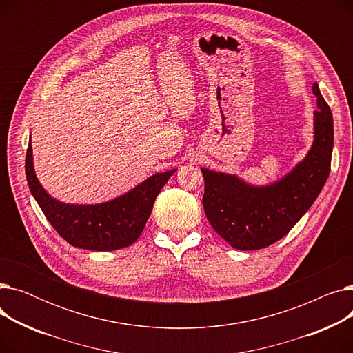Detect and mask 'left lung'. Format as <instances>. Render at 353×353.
<instances>
[{
    "label": "left lung",
    "instance_id": "left-lung-1",
    "mask_svg": "<svg viewBox=\"0 0 353 353\" xmlns=\"http://www.w3.org/2000/svg\"><path fill=\"white\" fill-rule=\"evenodd\" d=\"M314 141L306 159L268 188H252L234 176L201 169L203 208L212 228L239 250H257L286 236L318 199L329 177L333 148L332 111L313 84Z\"/></svg>",
    "mask_w": 353,
    "mask_h": 353
}]
</instances>
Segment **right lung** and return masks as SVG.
Returning <instances> with one entry per match:
<instances>
[{"label":"right lung","instance_id":"add662e5","mask_svg":"<svg viewBox=\"0 0 353 353\" xmlns=\"http://www.w3.org/2000/svg\"><path fill=\"white\" fill-rule=\"evenodd\" d=\"M174 172L157 173L132 192L103 205L76 206L54 200L41 188L34 173L31 143L26 156L28 188L51 226L71 246L96 252L117 250L136 242L157 194Z\"/></svg>","mask_w":353,"mask_h":353}]
</instances>
